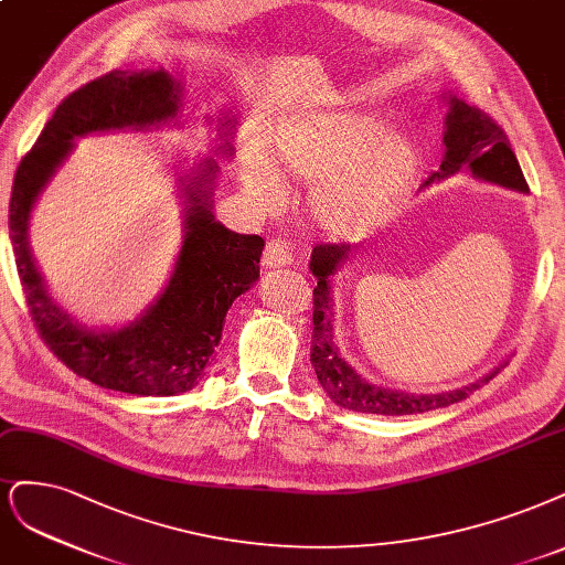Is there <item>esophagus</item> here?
<instances>
[{"label":"esophagus","mask_w":565,"mask_h":565,"mask_svg":"<svg viewBox=\"0 0 565 565\" xmlns=\"http://www.w3.org/2000/svg\"><path fill=\"white\" fill-rule=\"evenodd\" d=\"M291 247H289V243H285V241H280V238H274L270 241L268 245H266V249H264V266L266 268H280V266H287V264H291Z\"/></svg>","instance_id":"esophagus-1"}]
</instances>
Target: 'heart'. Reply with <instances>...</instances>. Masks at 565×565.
<instances>
[{"label":"heart","instance_id":"b5f03b06","mask_svg":"<svg viewBox=\"0 0 565 565\" xmlns=\"http://www.w3.org/2000/svg\"><path fill=\"white\" fill-rule=\"evenodd\" d=\"M420 159L416 138L387 130L374 114L313 111L276 128L266 163L249 161L243 184L266 207L282 203L280 180L310 184V222L332 238H353L393 215Z\"/></svg>","mask_w":565,"mask_h":565}]
</instances>
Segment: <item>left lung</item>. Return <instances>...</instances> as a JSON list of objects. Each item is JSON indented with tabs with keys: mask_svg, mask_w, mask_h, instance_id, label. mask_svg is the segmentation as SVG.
Masks as SVG:
<instances>
[{
	"mask_svg": "<svg viewBox=\"0 0 565 565\" xmlns=\"http://www.w3.org/2000/svg\"><path fill=\"white\" fill-rule=\"evenodd\" d=\"M446 119H444V159L437 172L425 180L433 184L435 180L451 178L458 170H470L472 178L481 182H491L504 189L529 193V184L523 180L519 161L510 147L508 135L477 107H470L460 97L444 93ZM423 184V186H425ZM358 245H318L310 255L308 268L318 278L313 289V345H310V362L316 366L322 391L332 397L334 404L360 414L379 416H408L433 412L439 406H451L465 397H470L483 383H489L500 369L495 366L483 379L462 385L458 391L418 395L393 391V387L376 385L362 379L350 362L341 355V348L334 341V295L332 280L339 270L353 257Z\"/></svg>",
	"mask_w": 565,
	"mask_h": 565,
	"instance_id": "8db88e82",
	"label": "left lung"
}]
</instances>
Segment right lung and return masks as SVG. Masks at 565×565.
<instances>
[{
	"label": "right lung",
	"instance_id": "right-lung-1",
	"mask_svg": "<svg viewBox=\"0 0 565 565\" xmlns=\"http://www.w3.org/2000/svg\"><path fill=\"white\" fill-rule=\"evenodd\" d=\"M182 82L159 67L109 72L57 105L13 178L9 236L30 316L46 345L74 374L138 397H172L191 391L222 339L226 310L259 280L262 236H243L215 220L212 196L220 174L205 157L180 174L184 236L172 274L142 313L124 327H88L57 303L36 268L30 247V217L74 149L95 132L151 130L182 119ZM217 151L231 157L236 116L217 119Z\"/></svg>",
	"mask_w": 565,
	"mask_h": 565
}]
</instances>
